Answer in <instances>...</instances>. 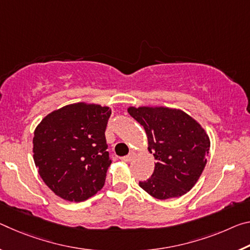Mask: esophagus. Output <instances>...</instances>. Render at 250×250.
Masks as SVG:
<instances>
[{
  "mask_svg": "<svg viewBox=\"0 0 250 250\" xmlns=\"http://www.w3.org/2000/svg\"><path fill=\"white\" fill-rule=\"evenodd\" d=\"M134 157V154L133 153H130V154H128V156H125V157H122L121 158V160L122 161H125V162H129V161H131L132 160V158Z\"/></svg>",
  "mask_w": 250,
  "mask_h": 250,
  "instance_id": "esophagus-1",
  "label": "esophagus"
}]
</instances>
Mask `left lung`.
<instances>
[{
  "label": "left lung",
  "mask_w": 250,
  "mask_h": 250,
  "mask_svg": "<svg viewBox=\"0 0 250 250\" xmlns=\"http://www.w3.org/2000/svg\"><path fill=\"white\" fill-rule=\"evenodd\" d=\"M130 116L144 126L154 170L139 186L157 199L187 193L203 173L210 148L206 130L180 109L167 106H129Z\"/></svg>",
  "instance_id": "left-lung-1"
}]
</instances>
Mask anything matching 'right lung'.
<instances>
[{
  "label": "right lung",
  "instance_id": "1",
  "mask_svg": "<svg viewBox=\"0 0 250 250\" xmlns=\"http://www.w3.org/2000/svg\"><path fill=\"white\" fill-rule=\"evenodd\" d=\"M110 116L109 106L78 102L52 111L37 125L34 164L58 197L80 203L104 186L111 165L104 136Z\"/></svg>",
  "mask_w": 250,
  "mask_h": 250
}]
</instances>
